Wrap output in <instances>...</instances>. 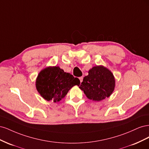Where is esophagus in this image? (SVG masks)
I'll return each mask as SVG.
<instances>
[{
    "label": "esophagus",
    "mask_w": 149,
    "mask_h": 149,
    "mask_svg": "<svg viewBox=\"0 0 149 149\" xmlns=\"http://www.w3.org/2000/svg\"><path fill=\"white\" fill-rule=\"evenodd\" d=\"M79 80H80V82L81 83L82 81H83V76H81V77H79Z\"/></svg>",
    "instance_id": "34e87169"
}]
</instances>
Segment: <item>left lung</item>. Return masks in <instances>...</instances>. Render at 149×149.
<instances>
[{"mask_svg":"<svg viewBox=\"0 0 149 149\" xmlns=\"http://www.w3.org/2000/svg\"><path fill=\"white\" fill-rule=\"evenodd\" d=\"M84 76L79 88L89 100L100 101L109 97L115 87V79L111 72L102 66L93 67Z\"/></svg>","mask_w":149,"mask_h":149,"instance_id":"8db88e82","label":"left lung"}]
</instances>
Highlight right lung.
Returning <instances> with one entry per match:
<instances>
[{"instance_id": "obj_1", "label": "right lung", "mask_w": 149, "mask_h": 149, "mask_svg": "<svg viewBox=\"0 0 149 149\" xmlns=\"http://www.w3.org/2000/svg\"><path fill=\"white\" fill-rule=\"evenodd\" d=\"M79 84L78 78L65 73L58 66L44 69L36 81V87L40 95L47 101L53 100L55 102L60 101L72 87Z\"/></svg>"}]
</instances>
